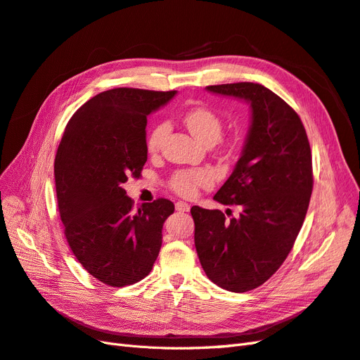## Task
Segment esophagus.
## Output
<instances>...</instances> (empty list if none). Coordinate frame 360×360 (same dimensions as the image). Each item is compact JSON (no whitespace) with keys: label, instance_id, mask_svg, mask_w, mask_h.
I'll return each instance as SVG.
<instances>
[{"label":"esophagus","instance_id":"esophagus-1","mask_svg":"<svg viewBox=\"0 0 360 360\" xmlns=\"http://www.w3.org/2000/svg\"><path fill=\"white\" fill-rule=\"evenodd\" d=\"M174 208H176V211H181V212H187L190 211V205L187 202H176V205H174Z\"/></svg>","mask_w":360,"mask_h":360}]
</instances>
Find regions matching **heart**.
I'll return each mask as SVG.
<instances>
[{"label":"heart","mask_w":360,"mask_h":360,"mask_svg":"<svg viewBox=\"0 0 360 360\" xmlns=\"http://www.w3.org/2000/svg\"><path fill=\"white\" fill-rule=\"evenodd\" d=\"M182 120L191 134L203 145H215L221 137L223 120L217 112L208 107H193L187 110L184 112ZM167 131L169 127L166 122L157 123L150 129L146 139V148L150 153H155L161 148V143L166 137ZM211 184V173L205 169L179 170L170 178V188L184 198L194 196L200 187H208Z\"/></svg>","instance_id":"1"}]
</instances>
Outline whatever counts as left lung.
<instances>
[{
    "mask_svg": "<svg viewBox=\"0 0 360 360\" xmlns=\"http://www.w3.org/2000/svg\"><path fill=\"white\" fill-rule=\"evenodd\" d=\"M207 90L249 102L252 117L241 157L214 196L240 205V217L193 207L194 244L210 281L245 292L277 271L302 229L314 186L311 146L299 115L270 89L233 83Z\"/></svg>",
    "mask_w": 360,
    "mask_h": 360,
    "instance_id": "8db88e82",
    "label": "left lung"
}]
</instances>
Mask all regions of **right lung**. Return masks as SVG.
<instances>
[{
    "mask_svg": "<svg viewBox=\"0 0 360 360\" xmlns=\"http://www.w3.org/2000/svg\"><path fill=\"white\" fill-rule=\"evenodd\" d=\"M176 91L119 87L89 99L68 122L54 162L60 219L70 250L102 283L145 279L161 249L162 224L174 211L167 199L132 210L123 190L148 161L152 111Z\"/></svg>",
    "mask_w": 360,
    "mask_h": 360,
    "instance_id": "1",
    "label": "right lung"
}]
</instances>
